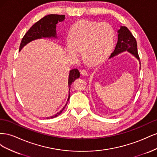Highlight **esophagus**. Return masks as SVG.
<instances>
[{"instance_id": "1", "label": "esophagus", "mask_w": 157, "mask_h": 157, "mask_svg": "<svg viewBox=\"0 0 157 157\" xmlns=\"http://www.w3.org/2000/svg\"><path fill=\"white\" fill-rule=\"evenodd\" d=\"M80 74H81L82 76H86V75H88L87 71L85 70V69H82V70L80 71Z\"/></svg>"}]
</instances>
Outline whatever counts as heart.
Wrapping results in <instances>:
<instances>
[{
    "label": "heart",
    "instance_id": "b5f03b06",
    "mask_svg": "<svg viewBox=\"0 0 157 157\" xmlns=\"http://www.w3.org/2000/svg\"><path fill=\"white\" fill-rule=\"evenodd\" d=\"M115 36V30L108 23L80 20L71 27L65 50L69 57L75 60L79 59L80 52L82 51L86 62L96 65L110 55Z\"/></svg>",
    "mask_w": 157,
    "mask_h": 157
}]
</instances>
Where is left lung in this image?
<instances>
[{"label": "left lung", "instance_id": "obj_1", "mask_svg": "<svg viewBox=\"0 0 157 157\" xmlns=\"http://www.w3.org/2000/svg\"><path fill=\"white\" fill-rule=\"evenodd\" d=\"M118 41L115 49L109 58H113L121 52L128 51L140 61V57L137 53V42L129 29L125 26H121V29L118 31ZM140 64L141 65L140 61Z\"/></svg>", "mask_w": 157, "mask_h": 157}]
</instances>
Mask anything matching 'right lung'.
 Listing matches in <instances>:
<instances>
[{
    "label": "right lung",
    "mask_w": 157,
    "mask_h": 157,
    "mask_svg": "<svg viewBox=\"0 0 157 157\" xmlns=\"http://www.w3.org/2000/svg\"><path fill=\"white\" fill-rule=\"evenodd\" d=\"M65 15H58V14H50L42 17L39 21L36 22L28 31L23 36L21 40V44L20 46V51L23 48V47L25 46L27 43L31 41L34 40L38 39H42V38H57L56 35V25L59 22L63 21L65 20ZM80 77V73L77 69H71L69 71V80H68V86H69V97L67 101H69L70 98V88L71 84H72L76 79H77ZM67 103L63 107L61 110L57 113L54 116L50 117H47L46 118H52L59 115L63 111V109L67 105Z\"/></svg>",
    "instance_id": "1"
}]
</instances>
